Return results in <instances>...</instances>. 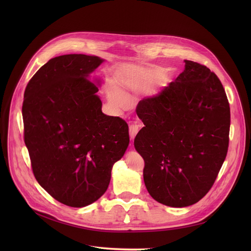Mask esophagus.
Masks as SVG:
<instances>
[{
    "label": "esophagus",
    "mask_w": 251,
    "mask_h": 251,
    "mask_svg": "<svg viewBox=\"0 0 251 251\" xmlns=\"http://www.w3.org/2000/svg\"><path fill=\"white\" fill-rule=\"evenodd\" d=\"M139 131V126L136 124H131L129 126V134H130V138L131 140H134V138L136 137L137 133Z\"/></svg>",
    "instance_id": "1"
}]
</instances>
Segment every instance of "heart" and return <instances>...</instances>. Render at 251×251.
Listing matches in <instances>:
<instances>
[{"label": "heart", "mask_w": 251, "mask_h": 251, "mask_svg": "<svg viewBox=\"0 0 251 251\" xmlns=\"http://www.w3.org/2000/svg\"><path fill=\"white\" fill-rule=\"evenodd\" d=\"M108 97L110 101L119 108H122L128 104L127 96L116 86L111 85L108 87Z\"/></svg>", "instance_id": "obj_1"}]
</instances>
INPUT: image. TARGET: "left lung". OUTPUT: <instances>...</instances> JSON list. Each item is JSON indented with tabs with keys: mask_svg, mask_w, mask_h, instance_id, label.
Here are the masks:
<instances>
[{
	"mask_svg": "<svg viewBox=\"0 0 251 251\" xmlns=\"http://www.w3.org/2000/svg\"><path fill=\"white\" fill-rule=\"evenodd\" d=\"M144 123L134 140L151 197L172 207L198 202L212 187L228 149L230 109L219 77L185 60V70L136 109Z\"/></svg>",
	"mask_w": 251,
	"mask_h": 251,
	"instance_id": "8db88e82",
	"label": "left lung"
}]
</instances>
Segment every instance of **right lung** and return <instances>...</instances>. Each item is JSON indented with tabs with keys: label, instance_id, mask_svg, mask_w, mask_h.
Masks as SVG:
<instances>
[{
	"label": "right lung",
	"instance_id": "1",
	"mask_svg": "<svg viewBox=\"0 0 251 251\" xmlns=\"http://www.w3.org/2000/svg\"><path fill=\"white\" fill-rule=\"evenodd\" d=\"M103 61L86 54L51 58L24 94V136L33 175L68 206H86L106 192L112 167L129 145L128 124L102 113L100 80L88 79Z\"/></svg>",
	"mask_w": 251,
	"mask_h": 251
}]
</instances>
